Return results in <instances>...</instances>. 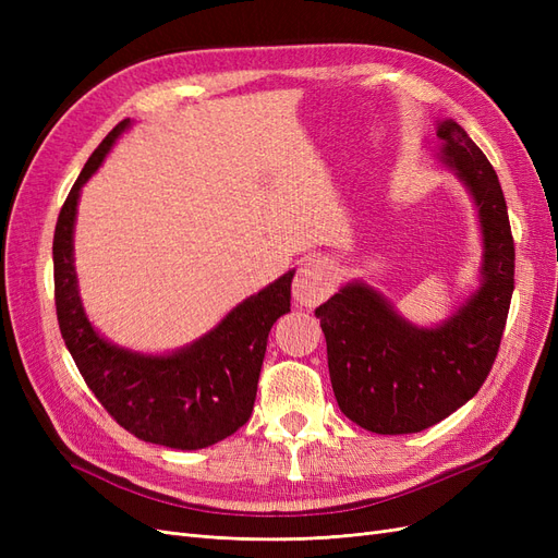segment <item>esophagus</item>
I'll return each mask as SVG.
<instances>
[{"mask_svg": "<svg viewBox=\"0 0 558 558\" xmlns=\"http://www.w3.org/2000/svg\"><path fill=\"white\" fill-rule=\"evenodd\" d=\"M330 293H332L330 265L318 256L302 260L293 281V295L300 305L316 307L318 302H324Z\"/></svg>", "mask_w": 558, "mask_h": 558, "instance_id": "34e87169", "label": "esophagus"}]
</instances>
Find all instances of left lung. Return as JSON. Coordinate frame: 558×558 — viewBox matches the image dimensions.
Returning a JSON list of instances; mask_svg holds the SVG:
<instances>
[{
	"label": "left lung",
	"instance_id": "left-lung-1",
	"mask_svg": "<svg viewBox=\"0 0 558 558\" xmlns=\"http://www.w3.org/2000/svg\"><path fill=\"white\" fill-rule=\"evenodd\" d=\"M442 158L477 202L482 286L440 328H416L365 283H349L316 310L340 410L379 435L418 433L475 396L498 356L514 291V240L496 170L465 130L437 125Z\"/></svg>",
	"mask_w": 558,
	"mask_h": 558
}]
</instances>
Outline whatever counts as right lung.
Here are the masks:
<instances>
[{"label":"right lung","instance_id":"1","mask_svg":"<svg viewBox=\"0 0 558 558\" xmlns=\"http://www.w3.org/2000/svg\"><path fill=\"white\" fill-rule=\"evenodd\" d=\"M128 125L125 118L95 148L60 209L53 238L58 324L81 377L116 424L144 442L202 449L248 421L267 335L279 316L291 312L293 272L244 300L209 335L172 356H142L102 340L81 307L72 234L83 183Z\"/></svg>","mask_w":558,"mask_h":558}]
</instances>
